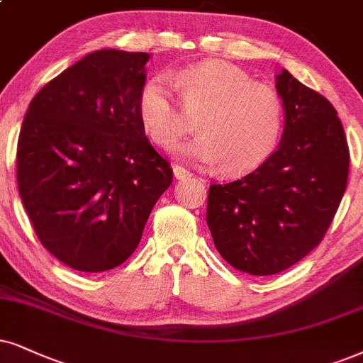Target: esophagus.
Here are the masks:
<instances>
[{
  "label": "esophagus",
  "instance_id": "obj_1",
  "mask_svg": "<svg viewBox=\"0 0 363 363\" xmlns=\"http://www.w3.org/2000/svg\"><path fill=\"white\" fill-rule=\"evenodd\" d=\"M172 171H174V177L179 179V181H182V179H186V177L191 176V172L187 171V169L181 167V166H174Z\"/></svg>",
  "mask_w": 363,
  "mask_h": 363
}]
</instances>
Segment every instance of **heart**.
Wrapping results in <instances>:
<instances>
[{"label":"heart","instance_id":"1","mask_svg":"<svg viewBox=\"0 0 363 363\" xmlns=\"http://www.w3.org/2000/svg\"><path fill=\"white\" fill-rule=\"evenodd\" d=\"M182 104L199 113L194 139L174 149L179 157L221 164V172L240 176L259 167L277 149L283 130V102L272 86L223 60H204L174 75ZM140 125L154 144L169 147L184 130L174 86L166 77L145 82L137 99Z\"/></svg>","mask_w":363,"mask_h":363}]
</instances>
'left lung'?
<instances>
[{
  "label": "left lung",
  "mask_w": 363,
  "mask_h": 363,
  "mask_svg": "<svg viewBox=\"0 0 363 363\" xmlns=\"http://www.w3.org/2000/svg\"><path fill=\"white\" fill-rule=\"evenodd\" d=\"M284 108L278 149L247 176L213 184L206 221L219 255L268 277L320 245L347 187L350 154L337 110L290 72L277 75Z\"/></svg>",
  "instance_id": "obj_1"
}]
</instances>
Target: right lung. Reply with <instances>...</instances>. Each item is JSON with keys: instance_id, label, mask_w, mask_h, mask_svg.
<instances>
[{"instance_id": "right-lung-1", "label": "right lung", "mask_w": 363, "mask_h": 363, "mask_svg": "<svg viewBox=\"0 0 363 363\" xmlns=\"http://www.w3.org/2000/svg\"><path fill=\"white\" fill-rule=\"evenodd\" d=\"M149 58L113 48L85 55L35 95L23 121V206L41 245L77 272L122 264L172 182L137 113Z\"/></svg>"}]
</instances>
